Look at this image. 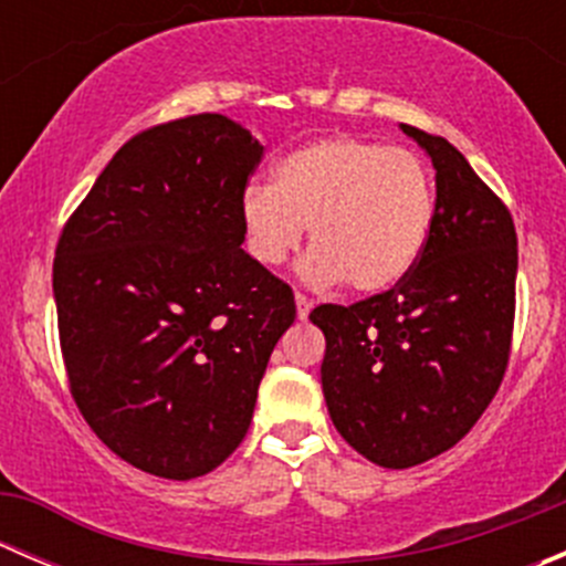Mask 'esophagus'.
<instances>
[{"label":"esophagus","mask_w":566,"mask_h":566,"mask_svg":"<svg viewBox=\"0 0 566 566\" xmlns=\"http://www.w3.org/2000/svg\"><path fill=\"white\" fill-rule=\"evenodd\" d=\"M310 312H312V301L306 298V295L295 293V315H298V319L310 317Z\"/></svg>","instance_id":"1"}]
</instances>
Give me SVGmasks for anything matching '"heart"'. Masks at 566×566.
Instances as JSON below:
<instances>
[{"label": "heart", "instance_id": "1", "mask_svg": "<svg viewBox=\"0 0 566 566\" xmlns=\"http://www.w3.org/2000/svg\"><path fill=\"white\" fill-rule=\"evenodd\" d=\"M436 210V182L416 153L328 136L284 153L271 186L254 182L243 191L241 227L262 268L295 254L310 227L304 282H345L356 295H380L419 265Z\"/></svg>", "mask_w": 566, "mask_h": 566}]
</instances>
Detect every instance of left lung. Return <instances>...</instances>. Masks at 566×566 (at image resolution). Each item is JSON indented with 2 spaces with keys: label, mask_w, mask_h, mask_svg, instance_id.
Wrapping results in <instances>:
<instances>
[{
  "label": "left lung",
  "mask_w": 566,
  "mask_h": 566,
  "mask_svg": "<svg viewBox=\"0 0 566 566\" xmlns=\"http://www.w3.org/2000/svg\"><path fill=\"white\" fill-rule=\"evenodd\" d=\"M436 169V227L402 284L353 306L323 304L319 367L339 436L384 468L452 449L504 378L515 323L517 235L510 210L454 145L399 125Z\"/></svg>",
  "instance_id": "obj_1"
}]
</instances>
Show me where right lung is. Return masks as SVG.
<instances>
[{
  "mask_svg": "<svg viewBox=\"0 0 566 566\" xmlns=\"http://www.w3.org/2000/svg\"><path fill=\"white\" fill-rule=\"evenodd\" d=\"M262 145L224 114L134 136L62 230L54 301L71 394L117 458L197 479L247 436L293 290L241 249Z\"/></svg>",
  "mask_w": 566,
  "mask_h": 566,
  "instance_id": "1",
  "label": "right lung"
}]
</instances>
